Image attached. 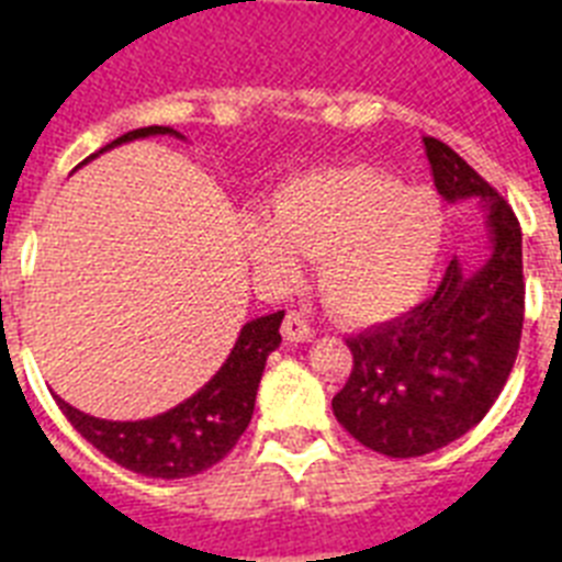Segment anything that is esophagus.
Instances as JSON below:
<instances>
[{
    "label": "esophagus",
    "mask_w": 562,
    "mask_h": 562,
    "mask_svg": "<svg viewBox=\"0 0 562 562\" xmlns=\"http://www.w3.org/2000/svg\"><path fill=\"white\" fill-rule=\"evenodd\" d=\"M281 331H284V340L290 342H310L312 337H315V329L310 326V321H306L304 315H297V312H290V315L284 317Z\"/></svg>",
    "instance_id": "1"
}]
</instances>
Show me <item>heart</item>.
Returning <instances> with one entry per match:
<instances>
[{"mask_svg": "<svg viewBox=\"0 0 562 562\" xmlns=\"http://www.w3.org/2000/svg\"><path fill=\"white\" fill-rule=\"evenodd\" d=\"M250 265L270 284L317 258V286L349 324H380L425 295L445 247V207L430 188L374 166L315 168L278 188L265 220L241 227Z\"/></svg>", "mask_w": 562, "mask_h": 562, "instance_id": "obj_1", "label": "heart"}]
</instances>
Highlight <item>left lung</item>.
I'll return each mask as SVG.
<instances>
[{
	"label": "left lung",
	"instance_id": "obj_1",
	"mask_svg": "<svg viewBox=\"0 0 562 562\" xmlns=\"http://www.w3.org/2000/svg\"><path fill=\"white\" fill-rule=\"evenodd\" d=\"M436 191L484 211L493 252L450 261L439 290L389 324L349 337L355 369L331 400L360 445L416 459L475 428L513 371L524 329V258L513 207L448 143L425 137Z\"/></svg>",
	"mask_w": 562,
	"mask_h": 562
}]
</instances>
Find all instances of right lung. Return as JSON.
I'll return each instance as SVG.
<instances>
[{"instance_id":"1","label":"right lung","mask_w":562,"mask_h":562,"mask_svg":"<svg viewBox=\"0 0 562 562\" xmlns=\"http://www.w3.org/2000/svg\"><path fill=\"white\" fill-rule=\"evenodd\" d=\"M154 134H168V137L182 140V134L168 126H146L123 134L106 148L140 140V137H154ZM106 148H101L98 154H103ZM281 321H284V312H272V315L256 317L241 326L222 369L196 394L188 396L186 402L166 414L137 422L98 419V416L83 414L64 402L61 396H56L58 408L92 448H98L106 459L126 467L132 473L148 475V479L196 475L225 459L236 448L238 436L250 425L267 357L281 342V335H278Z\"/></svg>"}]
</instances>
